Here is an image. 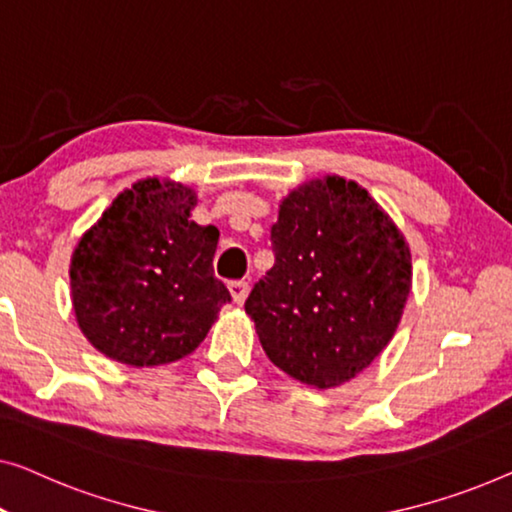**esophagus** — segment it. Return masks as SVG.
Here are the masks:
<instances>
[{
    "instance_id": "34e87169",
    "label": "esophagus",
    "mask_w": 512,
    "mask_h": 512,
    "mask_svg": "<svg viewBox=\"0 0 512 512\" xmlns=\"http://www.w3.org/2000/svg\"><path fill=\"white\" fill-rule=\"evenodd\" d=\"M248 283L246 280H232V283H229V292H232V299H234V304H243V301H246V297H248Z\"/></svg>"
}]
</instances>
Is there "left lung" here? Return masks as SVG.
Here are the masks:
<instances>
[{
    "instance_id": "obj_1",
    "label": "left lung",
    "mask_w": 512,
    "mask_h": 512,
    "mask_svg": "<svg viewBox=\"0 0 512 512\" xmlns=\"http://www.w3.org/2000/svg\"><path fill=\"white\" fill-rule=\"evenodd\" d=\"M276 264L246 299L266 357L301 383L336 387L385 345L410 292V248L355 181L327 176L280 201Z\"/></svg>"
}]
</instances>
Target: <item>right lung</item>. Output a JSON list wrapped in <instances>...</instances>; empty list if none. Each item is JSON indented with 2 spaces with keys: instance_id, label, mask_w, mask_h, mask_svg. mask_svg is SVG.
Here are the masks:
<instances>
[{
  "instance_id": "add662e5",
  "label": "right lung",
  "mask_w": 512,
  "mask_h": 512,
  "mask_svg": "<svg viewBox=\"0 0 512 512\" xmlns=\"http://www.w3.org/2000/svg\"><path fill=\"white\" fill-rule=\"evenodd\" d=\"M192 187L146 178L120 192L71 255L78 327L129 366L176 362L204 341L229 290L213 273L220 232L190 218Z\"/></svg>"
}]
</instances>
